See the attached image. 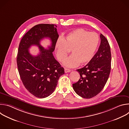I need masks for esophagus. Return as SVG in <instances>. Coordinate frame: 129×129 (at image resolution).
<instances>
[{"instance_id": "34e87169", "label": "esophagus", "mask_w": 129, "mask_h": 129, "mask_svg": "<svg viewBox=\"0 0 129 129\" xmlns=\"http://www.w3.org/2000/svg\"><path fill=\"white\" fill-rule=\"evenodd\" d=\"M64 70H65V73L69 72L71 71L70 69H68V68H64Z\"/></svg>"}]
</instances>
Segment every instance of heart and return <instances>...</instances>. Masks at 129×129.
Wrapping results in <instances>:
<instances>
[{
    "label": "heart",
    "mask_w": 129,
    "mask_h": 129,
    "mask_svg": "<svg viewBox=\"0 0 129 129\" xmlns=\"http://www.w3.org/2000/svg\"><path fill=\"white\" fill-rule=\"evenodd\" d=\"M99 44V36L95 33H89L79 28L68 33L56 44V56L58 60L63 62L71 50L72 55L67 58L63 65L73 67L78 65H85L94 57Z\"/></svg>",
    "instance_id": "1"
}]
</instances>
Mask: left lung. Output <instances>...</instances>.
<instances>
[{
  "mask_svg": "<svg viewBox=\"0 0 129 129\" xmlns=\"http://www.w3.org/2000/svg\"><path fill=\"white\" fill-rule=\"evenodd\" d=\"M101 44L92 60L84 67L77 69L80 79L73 84L76 93L84 99H90L103 90L111 70V53L109 42L105 37L100 35Z\"/></svg>",
  "mask_w": 129,
  "mask_h": 129,
  "instance_id": "obj_1",
  "label": "left lung"
}]
</instances>
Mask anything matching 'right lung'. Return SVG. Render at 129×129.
I'll return each instance as SVG.
<instances>
[{"label":"right lung","instance_id":"add662e5","mask_svg":"<svg viewBox=\"0 0 129 129\" xmlns=\"http://www.w3.org/2000/svg\"><path fill=\"white\" fill-rule=\"evenodd\" d=\"M57 25L39 24L33 27L22 37L18 48L17 64L18 72L25 88L35 96L42 99L52 94L64 69L54 58V51L59 38ZM52 42L48 49L40 44L44 38ZM32 45L39 47L41 53L34 56L29 48Z\"/></svg>","mask_w":129,"mask_h":129}]
</instances>
